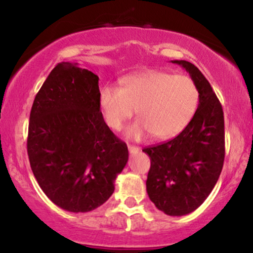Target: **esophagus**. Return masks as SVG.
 <instances>
[{
    "mask_svg": "<svg viewBox=\"0 0 253 253\" xmlns=\"http://www.w3.org/2000/svg\"><path fill=\"white\" fill-rule=\"evenodd\" d=\"M128 151H129V154H135V153H138V151H139V148L134 147V145H129L128 144Z\"/></svg>",
    "mask_w": 253,
    "mask_h": 253,
    "instance_id": "esophagus-1",
    "label": "esophagus"
}]
</instances>
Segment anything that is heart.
<instances>
[{"label":"heart","mask_w":253,"mask_h":253,"mask_svg":"<svg viewBox=\"0 0 253 253\" xmlns=\"http://www.w3.org/2000/svg\"><path fill=\"white\" fill-rule=\"evenodd\" d=\"M98 105L105 124L114 131L121 129L137 109L139 119L126 129L129 139H142L149 133L166 139L189 125L199 105V89L189 76L149 69L122 79L120 88L102 87Z\"/></svg>","instance_id":"obj_1"}]
</instances>
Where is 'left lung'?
Masks as SVG:
<instances>
[{
    "label": "left lung",
    "instance_id": "left-lung-1",
    "mask_svg": "<svg viewBox=\"0 0 253 253\" xmlns=\"http://www.w3.org/2000/svg\"><path fill=\"white\" fill-rule=\"evenodd\" d=\"M172 63L185 69L198 86V109L177 137L143 151L151 162L147 179L149 199L169 216H184L206 200L222 172L224 116L203 73L187 60Z\"/></svg>",
    "mask_w": 253,
    "mask_h": 253
}]
</instances>
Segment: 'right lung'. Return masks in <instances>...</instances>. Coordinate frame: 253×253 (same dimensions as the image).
Masks as SVG:
<instances>
[{
  "instance_id": "obj_1",
  "label": "right lung",
  "mask_w": 253,
  "mask_h": 253,
  "mask_svg": "<svg viewBox=\"0 0 253 253\" xmlns=\"http://www.w3.org/2000/svg\"><path fill=\"white\" fill-rule=\"evenodd\" d=\"M98 80L78 64H57L30 113L33 173L52 203L75 213L102 206L128 160L126 143L110 131L99 110Z\"/></svg>"
}]
</instances>
